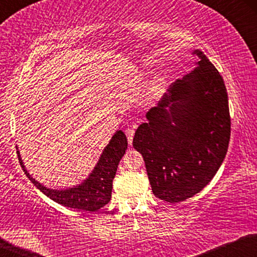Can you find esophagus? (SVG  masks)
<instances>
[{
	"instance_id": "obj_1",
	"label": "esophagus",
	"mask_w": 257,
	"mask_h": 257,
	"mask_svg": "<svg viewBox=\"0 0 257 257\" xmlns=\"http://www.w3.org/2000/svg\"><path fill=\"white\" fill-rule=\"evenodd\" d=\"M134 133H135L134 128H128V129H126V131H125V135H126V139H128L129 145H132L133 138H134Z\"/></svg>"
}]
</instances>
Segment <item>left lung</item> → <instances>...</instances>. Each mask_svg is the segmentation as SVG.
<instances>
[{"mask_svg": "<svg viewBox=\"0 0 257 257\" xmlns=\"http://www.w3.org/2000/svg\"><path fill=\"white\" fill-rule=\"evenodd\" d=\"M192 53L199 59L197 67L169 85L133 140L153 194L169 203L191 198L211 181L231 135L223 79L204 53Z\"/></svg>", "mask_w": 257, "mask_h": 257, "instance_id": "obj_1", "label": "left lung"}]
</instances>
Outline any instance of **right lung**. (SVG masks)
I'll return each instance as SVG.
<instances>
[{"label":"right lung","instance_id":"1","mask_svg":"<svg viewBox=\"0 0 257 257\" xmlns=\"http://www.w3.org/2000/svg\"><path fill=\"white\" fill-rule=\"evenodd\" d=\"M126 147H128V141H126L125 134L122 131H117L104 149L98 163L91 170L89 176L77 186L60 188V190L49 188L36 181L26 170L24 162L20 157V152H17L19 156L20 166L26 176L47 197L67 208L84 211H96L110 202L112 181L116 175L120 158L124 156Z\"/></svg>","mask_w":257,"mask_h":257}]
</instances>
